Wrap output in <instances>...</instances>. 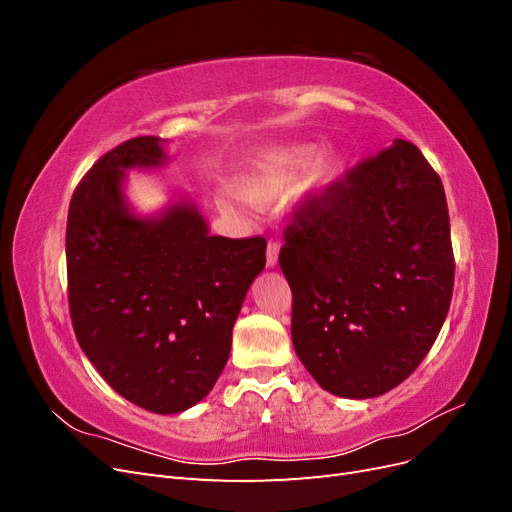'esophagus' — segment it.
<instances>
[{"mask_svg": "<svg viewBox=\"0 0 512 512\" xmlns=\"http://www.w3.org/2000/svg\"><path fill=\"white\" fill-rule=\"evenodd\" d=\"M277 260H280V243L269 241L267 245V267H277Z\"/></svg>", "mask_w": 512, "mask_h": 512, "instance_id": "1", "label": "esophagus"}]
</instances>
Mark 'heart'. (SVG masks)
<instances>
[{
	"label": "heart",
	"instance_id": "heart-1",
	"mask_svg": "<svg viewBox=\"0 0 512 512\" xmlns=\"http://www.w3.org/2000/svg\"><path fill=\"white\" fill-rule=\"evenodd\" d=\"M316 158L312 145L271 149L256 156L247 173L239 179L237 192L256 205H271L275 200L288 196L301 183L307 168ZM344 175V158L331 153L322 158L312 175V190L316 194L329 192Z\"/></svg>",
	"mask_w": 512,
	"mask_h": 512
}]
</instances>
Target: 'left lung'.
Returning a JSON list of instances; mask_svg holds the SVG:
<instances>
[{
    "label": "left lung",
    "instance_id": "8db88e82",
    "mask_svg": "<svg viewBox=\"0 0 512 512\" xmlns=\"http://www.w3.org/2000/svg\"><path fill=\"white\" fill-rule=\"evenodd\" d=\"M292 346L324 391L389 393L446 320L455 260L442 181L397 141L309 200L284 235Z\"/></svg>",
    "mask_w": 512,
    "mask_h": 512
}]
</instances>
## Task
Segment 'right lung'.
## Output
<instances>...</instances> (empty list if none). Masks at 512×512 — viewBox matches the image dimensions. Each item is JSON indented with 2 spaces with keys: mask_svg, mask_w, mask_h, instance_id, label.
<instances>
[{
  "mask_svg": "<svg viewBox=\"0 0 512 512\" xmlns=\"http://www.w3.org/2000/svg\"><path fill=\"white\" fill-rule=\"evenodd\" d=\"M166 162L162 138L138 136L79 183L66 230L68 301L76 339L100 376L136 406L179 414L218 382L267 241L209 235L188 196L136 213L126 170Z\"/></svg>",
  "mask_w": 512,
  "mask_h": 512,
  "instance_id": "obj_1",
  "label": "right lung"
}]
</instances>
